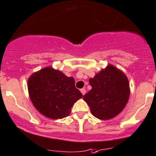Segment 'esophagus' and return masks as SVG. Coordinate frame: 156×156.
Instances as JSON below:
<instances>
[{
  "mask_svg": "<svg viewBox=\"0 0 156 156\" xmlns=\"http://www.w3.org/2000/svg\"><path fill=\"white\" fill-rule=\"evenodd\" d=\"M81 94H82L83 95L85 94V93H86V89H85V88H81Z\"/></svg>",
  "mask_w": 156,
  "mask_h": 156,
  "instance_id": "obj_1",
  "label": "esophagus"
}]
</instances>
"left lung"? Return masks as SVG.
Wrapping results in <instances>:
<instances>
[{
	"instance_id": "8db88e82",
	"label": "left lung",
	"mask_w": 156,
	"mask_h": 156,
	"mask_svg": "<svg viewBox=\"0 0 156 156\" xmlns=\"http://www.w3.org/2000/svg\"><path fill=\"white\" fill-rule=\"evenodd\" d=\"M92 88L83 98L92 115L100 120L115 117L124 109L129 97V84L126 75L114 66L105 69L89 79Z\"/></svg>"
}]
</instances>
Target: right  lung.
Listing matches in <instances>:
<instances>
[{
	"label": "right lung",
	"instance_id": "obj_1",
	"mask_svg": "<svg viewBox=\"0 0 156 156\" xmlns=\"http://www.w3.org/2000/svg\"><path fill=\"white\" fill-rule=\"evenodd\" d=\"M75 84L73 78L47 67L30 77L29 95L40 113L54 120L62 119L70 114L73 104L83 97Z\"/></svg>",
	"mask_w": 156,
	"mask_h": 156
}]
</instances>
